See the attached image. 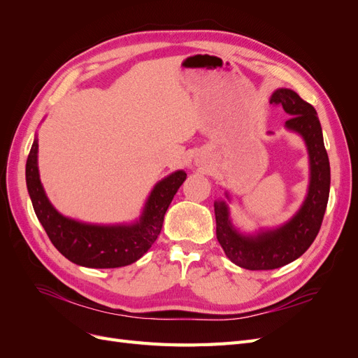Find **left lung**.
I'll return each instance as SVG.
<instances>
[{
	"label": "left lung",
	"mask_w": 358,
	"mask_h": 358,
	"mask_svg": "<svg viewBox=\"0 0 358 358\" xmlns=\"http://www.w3.org/2000/svg\"><path fill=\"white\" fill-rule=\"evenodd\" d=\"M268 101L282 106L289 116L285 128L299 134L306 145L309 185L299 210L287 222L254 233L241 231L233 224L229 203L215 201L216 239L231 263L248 270L278 268L305 254L320 231L330 192V162L317 110L288 88L273 91ZM225 197L231 201L229 192Z\"/></svg>",
	"instance_id": "1"
}]
</instances>
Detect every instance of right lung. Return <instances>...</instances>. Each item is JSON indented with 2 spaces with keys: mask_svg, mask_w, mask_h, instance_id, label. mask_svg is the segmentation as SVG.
<instances>
[{
  "mask_svg": "<svg viewBox=\"0 0 358 358\" xmlns=\"http://www.w3.org/2000/svg\"><path fill=\"white\" fill-rule=\"evenodd\" d=\"M27 188L32 208L50 242L71 263L90 268H115L133 264L154 245L164 215L187 179L183 170L173 171L150 191L138 220L125 224H90L59 213L48 199L38 173V138L27 159Z\"/></svg>",
  "mask_w": 358,
  "mask_h": 358,
  "instance_id": "1",
  "label": "right lung"
}]
</instances>
